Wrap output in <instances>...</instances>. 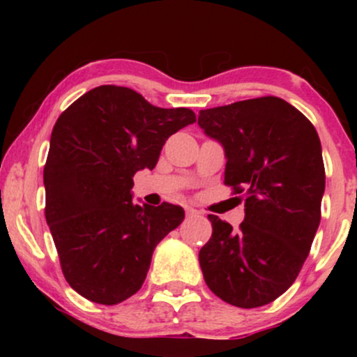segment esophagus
Segmentation results:
<instances>
[{
  "mask_svg": "<svg viewBox=\"0 0 357 357\" xmlns=\"http://www.w3.org/2000/svg\"><path fill=\"white\" fill-rule=\"evenodd\" d=\"M199 213L196 210H192V208H188L186 210V218H195V216H198Z\"/></svg>",
  "mask_w": 357,
  "mask_h": 357,
  "instance_id": "34e87169",
  "label": "esophagus"
}]
</instances>
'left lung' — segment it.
I'll use <instances>...</instances> for the list:
<instances>
[{
	"label": "left lung",
	"mask_w": 357,
	"mask_h": 357,
	"mask_svg": "<svg viewBox=\"0 0 357 357\" xmlns=\"http://www.w3.org/2000/svg\"><path fill=\"white\" fill-rule=\"evenodd\" d=\"M198 124L225 147V184L245 196L238 230L208 215L204 282L241 309L270 304L296 282L321 223L326 171L317 130L272 96L199 110Z\"/></svg>",
	"instance_id": "8db88e82"
}]
</instances>
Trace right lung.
I'll list each match as a JSON object with an SVG mask.
<instances>
[{"instance_id": "obj_1", "label": "right lung", "mask_w": 357, "mask_h": 357, "mask_svg": "<svg viewBox=\"0 0 357 357\" xmlns=\"http://www.w3.org/2000/svg\"><path fill=\"white\" fill-rule=\"evenodd\" d=\"M192 122L191 109L155 107L117 85L89 90L60 114L43 169L45 218L65 280L82 297L116 305L144 284L155 245L184 210L134 204L132 178Z\"/></svg>"}]
</instances>
